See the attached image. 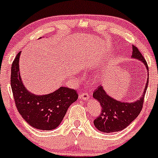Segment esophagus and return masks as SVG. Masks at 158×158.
Instances as JSON below:
<instances>
[{
	"mask_svg": "<svg viewBox=\"0 0 158 158\" xmlns=\"http://www.w3.org/2000/svg\"><path fill=\"white\" fill-rule=\"evenodd\" d=\"M80 98H81V99H83L84 100H87L89 99V95H88V93L86 92H82L80 93L79 95Z\"/></svg>",
	"mask_w": 158,
	"mask_h": 158,
	"instance_id": "obj_1",
	"label": "esophagus"
}]
</instances>
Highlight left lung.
Here are the masks:
<instances>
[{"label": "left lung", "mask_w": 158, "mask_h": 158, "mask_svg": "<svg viewBox=\"0 0 158 158\" xmlns=\"http://www.w3.org/2000/svg\"><path fill=\"white\" fill-rule=\"evenodd\" d=\"M132 57L142 61L148 70V66L145 58L134 45H133ZM148 84V79L141 99L131 103L117 101L108 96L102 86H98L93 92V96L94 99L99 102L102 111L93 121L95 127L100 131L108 133L120 131L126 128L138 117L142 111Z\"/></svg>", "instance_id": "8db88e82"}]
</instances>
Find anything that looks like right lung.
Masks as SVG:
<instances>
[{
  "mask_svg": "<svg viewBox=\"0 0 158 158\" xmlns=\"http://www.w3.org/2000/svg\"><path fill=\"white\" fill-rule=\"evenodd\" d=\"M20 52L11 67L10 84L16 108L25 121L38 130H50L60 124L69 107L78 98L75 89L61 86L55 92L44 96L29 93L19 75Z\"/></svg>",
  "mask_w": 158,
  "mask_h": 158,
  "instance_id": "1",
  "label": "right lung"
}]
</instances>
